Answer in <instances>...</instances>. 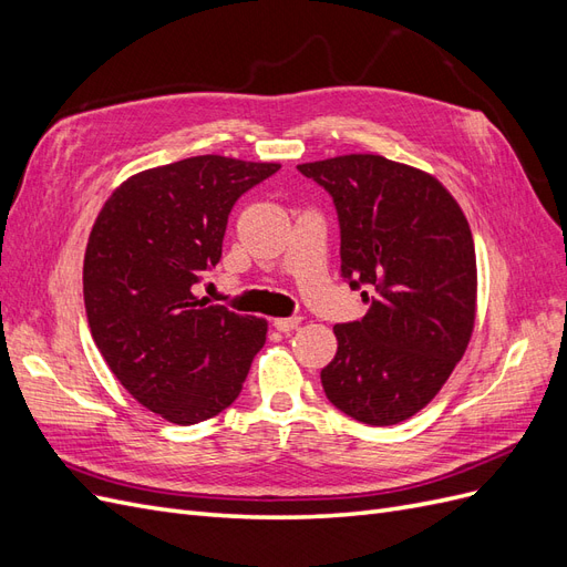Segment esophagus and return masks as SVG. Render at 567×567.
<instances>
[{"label": "esophagus", "instance_id": "1", "mask_svg": "<svg viewBox=\"0 0 567 567\" xmlns=\"http://www.w3.org/2000/svg\"><path fill=\"white\" fill-rule=\"evenodd\" d=\"M300 326V317H288V319H274V329L277 331H281V333H290V331H296Z\"/></svg>", "mask_w": 567, "mask_h": 567}]
</instances>
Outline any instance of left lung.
Listing matches in <instances>:
<instances>
[{
    "label": "left lung",
    "instance_id": "left-lung-1",
    "mask_svg": "<svg viewBox=\"0 0 567 567\" xmlns=\"http://www.w3.org/2000/svg\"><path fill=\"white\" fill-rule=\"evenodd\" d=\"M331 194L340 271L375 296L364 319L338 323L321 369L333 406L369 425L406 421L447 383L466 352L477 300L468 219L433 175L373 153L298 165Z\"/></svg>",
    "mask_w": 567,
    "mask_h": 567
}]
</instances>
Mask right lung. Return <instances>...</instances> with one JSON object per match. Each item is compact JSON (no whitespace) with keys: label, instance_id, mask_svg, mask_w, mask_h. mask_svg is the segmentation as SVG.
<instances>
[{"label":"right lung","instance_id":"1","mask_svg":"<svg viewBox=\"0 0 567 567\" xmlns=\"http://www.w3.org/2000/svg\"><path fill=\"white\" fill-rule=\"evenodd\" d=\"M279 163L196 156L144 169L101 208L84 250V310L99 352L132 398L169 423L225 411L267 321L198 300L234 203Z\"/></svg>","mask_w":567,"mask_h":567}]
</instances>
